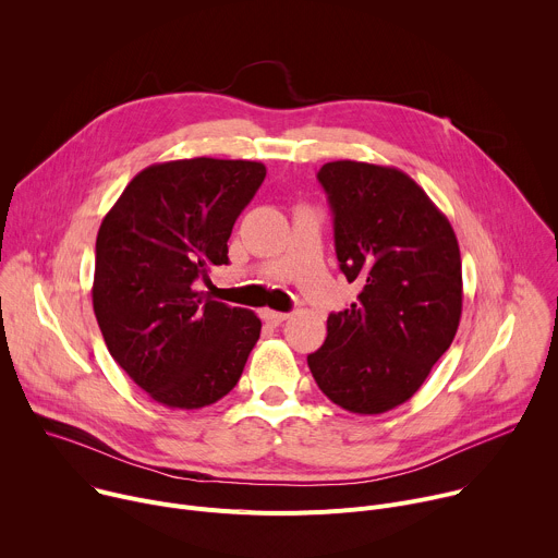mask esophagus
Instances as JSON below:
<instances>
[{"label":"esophagus","mask_w":558,"mask_h":558,"mask_svg":"<svg viewBox=\"0 0 558 558\" xmlns=\"http://www.w3.org/2000/svg\"><path fill=\"white\" fill-rule=\"evenodd\" d=\"M260 317H263V323H267V325H271V327H278L280 323H284L287 320V313H282V311H274V308H263L260 311Z\"/></svg>","instance_id":"34e87169"}]
</instances>
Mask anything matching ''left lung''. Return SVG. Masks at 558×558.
Masks as SVG:
<instances>
[{
    "mask_svg": "<svg viewBox=\"0 0 558 558\" xmlns=\"http://www.w3.org/2000/svg\"><path fill=\"white\" fill-rule=\"evenodd\" d=\"M333 209L336 254L362 291L331 313L325 344L306 357L338 407L379 415L409 402L454 340L461 256L450 220L402 170L333 161L317 172Z\"/></svg>",
    "mask_w": 558,
    "mask_h": 558,
    "instance_id": "8db88e82",
    "label": "left lung"
}]
</instances>
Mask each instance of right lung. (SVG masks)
I'll return each instance as SVG.
<instances>
[{"label": "right lung", "instance_id": "add662e5", "mask_svg": "<svg viewBox=\"0 0 558 558\" xmlns=\"http://www.w3.org/2000/svg\"><path fill=\"white\" fill-rule=\"evenodd\" d=\"M265 174L258 161L209 156L154 163L99 227L97 323L110 355L156 404L209 407L243 375L258 315L205 298L194 282L229 263L231 227Z\"/></svg>", "mask_w": 558, "mask_h": 558}]
</instances>
